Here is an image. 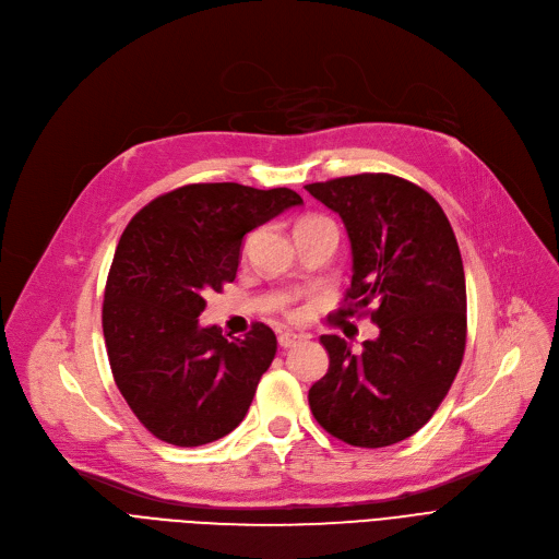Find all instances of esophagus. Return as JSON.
I'll use <instances>...</instances> for the list:
<instances>
[{
  "label": "esophagus",
  "instance_id": "obj_1",
  "mask_svg": "<svg viewBox=\"0 0 559 559\" xmlns=\"http://www.w3.org/2000/svg\"><path fill=\"white\" fill-rule=\"evenodd\" d=\"M299 340H301V335H297V333H281L278 335V346L281 348H292Z\"/></svg>",
  "mask_w": 559,
  "mask_h": 559
}]
</instances>
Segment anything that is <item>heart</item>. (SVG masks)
Wrapping results in <instances>:
<instances>
[{
  "instance_id": "b5f03b06",
  "label": "heart",
  "mask_w": 559,
  "mask_h": 559,
  "mask_svg": "<svg viewBox=\"0 0 559 559\" xmlns=\"http://www.w3.org/2000/svg\"><path fill=\"white\" fill-rule=\"evenodd\" d=\"M314 219H319V217H310V219H304L301 224H308V222H314Z\"/></svg>"
}]
</instances>
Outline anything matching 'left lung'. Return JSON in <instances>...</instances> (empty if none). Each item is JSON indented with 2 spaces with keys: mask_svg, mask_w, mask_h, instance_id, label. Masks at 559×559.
Listing matches in <instances>:
<instances>
[{
  "mask_svg": "<svg viewBox=\"0 0 559 559\" xmlns=\"http://www.w3.org/2000/svg\"><path fill=\"white\" fill-rule=\"evenodd\" d=\"M306 190L337 213L354 255L348 314L380 329L350 354L321 335L329 371L308 392L319 426L342 442L380 449L403 442L449 394L466 344V285L455 233L426 190L392 174H356Z\"/></svg>",
  "mask_w": 559,
  "mask_h": 559,
  "instance_id": "8db88e82",
  "label": "left lung"
}]
</instances>
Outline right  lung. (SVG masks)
I'll return each instance as SVG.
<instances>
[{"label": "right lung", "instance_id": "right-lung-1", "mask_svg": "<svg viewBox=\"0 0 559 559\" xmlns=\"http://www.w3.org/2000/svg\"><path fill=\"white\" fill-rule=\"evenodd\" d=\"M301 203L289 188L192 183L156 197L124 228L104 292V340L117 390L163 442L211 444L245 419L276 335L258 321L228 341L197 317L209 292L235 281L245 235Z\"/></svg>", "mask_w": 559, "mask_h": 559}]
</instances>
